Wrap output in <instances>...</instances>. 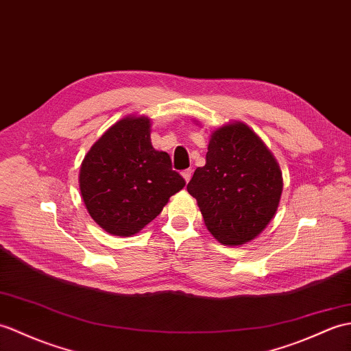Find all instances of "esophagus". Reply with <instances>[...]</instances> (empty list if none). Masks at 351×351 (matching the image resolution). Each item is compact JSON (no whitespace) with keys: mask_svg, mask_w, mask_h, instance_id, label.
I'll use <instances>...</instances> for the list:
<instances>
[{"mask_svg":"<svg viewBox=\"0 0 351 351\" xmlns=\"http://www.w3.org/2000/svg\"><path fill=\"white\" fill-rule=\"evenodd\" d=\"M182 176H184V179H185V182H190V179H191V176H193V170H191V169L182 170Z\"/></svg>","mask_w":351,"mask_h":351,"instance_id":"34e87169","label":"esophagus"}]
</instances>
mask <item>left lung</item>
<instances>
[{"label":"left lung","mask_w":351,"mask_h":351,"mask_svg":"<svg viewBox=\"0 0 351 351\" xmlns=\"http://www.w3.org/2000/svg\"><path fill=\"white\" fill-rule=\"evenodd\" d=\"M186 190L210 234L223 245L238 247L256 239L275 217L282 173L262 138L233 121L210 133L206 165L195 169Z\"/></svg>","instance_id":"8db88e82"}]
</instances>
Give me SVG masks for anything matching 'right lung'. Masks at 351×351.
Masks as SVG:
<instances>
[{
	"label": "right lung",
	"instance_id": "right-lung-1",
	"mask_svg": "<svg viewBox=\"0 0 351 351\" xmlns=\"http://www.w3.org/2000/svg\"><path fill=\"white\" fill-rule=\"evenodd\" d=\"M184 186L169 154L154 149L145 115L124 117L106 130L79 172L88 214L104 232L124 238L149 224Z\"/></svg>",
	"mask_w": 351,
	"mask_h": 351
}]
</instances>
